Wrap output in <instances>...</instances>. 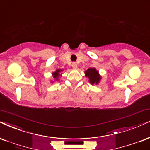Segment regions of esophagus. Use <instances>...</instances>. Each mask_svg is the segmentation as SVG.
I'll return each mask as SVG.
<instances>
[{
    "mask_svg": "<svg viewBox=\"0 0 150 150\" xmlns=\"http://www.w3.org/2000/svg\"><path fill=\"white\" fill-rule=\"evenodd\" d=\"M72 66H73L74 69H77V64H76V62H73V63H72Z\"/></svg>",
    "mask_w": 150,
    "mask_h": 150,
    "instance_id": "esophagus-1",
    "label": "esophagus"
}]
</instances>
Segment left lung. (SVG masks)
Returning <instances> with one entry per match:
<instances>
[{"mask_svg": "<svg viewBox=\"0 0 150 150\" xmlns=\"http://www.w3.org/2000/svg\"><path fill=\"white\" fill-rule=\"evenodd\" d=\"M84 73L85 76L88 78V81L91 84L97 85L101 81L102 76L95 68H89L84 72Z\"/></svg>", "mask_w": 150, "mask_h": 150, "instance_id": "1", "label": "left lung"}]
</instances>
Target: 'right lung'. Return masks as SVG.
Wrapping results in <instances>:
<instances>
[{"label": "right lung", "instance_id": "right-lung-1", "mask_svg": "<svg viewBox=\"0 0 150 150\" xmlns=\"http://www.w3.org/2000/svg\"><path fill=\"white\" fill-rule=\"evenodd\" d=\"M64 70L63 69H57L55 71L53 72V73H52V77H53V79H54L55 81H59V76L61 77L62 75V71H63ZM51 82H53V81H51Z\"/></svg>", "mask_w": 150, "mask_h": 150}]
</instances>
